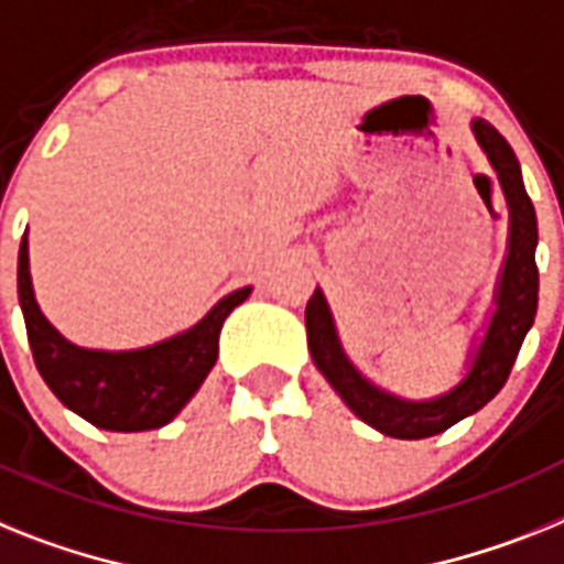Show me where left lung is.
Returning a JSON list of instances; mask_svg holds the SVG:
<instances>
[{
  "instance_id": "left-lung-1",
  "label": "left lung",
  "mask_w": 564,
  "mask_h": 564,
  "mask_svg": "<svg viewBox=\"0 0 564 564\" xmlns=\"http://www.w3.org/2000/svg\"><path fill=\"white\" fill-rule=\"evenodd\" d=\"M473 134L485 149L487 160L499 174L501 192L510 206V243L505 269H501L499 292H496V312L487 326L485 340L476 349V361L458 387L430 401H404L390 392L378 390L364 376H358L335 335L333 315L321 290L312 292L306 304V344L312 361L324 372L344 404L361 421H367L378 433L392 438H427L438 435L456 421L467 419L494 399L505 387L513 361L528 329L536 318L539 304V269H536V212L524 192L522 169L508 140L487 120L473 122Z\"/></svg>"
}]
</instances>
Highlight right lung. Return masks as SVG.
<instances>
[{"mask_svg": "<svg viewBox=\"0 0 564 564\" xmlns=\"http://www.w3.org/2000/svg\"><path fill=\"white\" fill-rule=\"evenodd\" d=\"M19 304L25 315L36 370L68 410L113 433L158 430L186 406L217 361V338L226 315L249 297V286L226 295L200 324L129 352L74 347L36 306L28 272V240L19 246Z\"/></svg>", "mask_w": 564, "mask_h": 564, "instance_id": "add662e5", "label": "right lung"}]
</instances>
